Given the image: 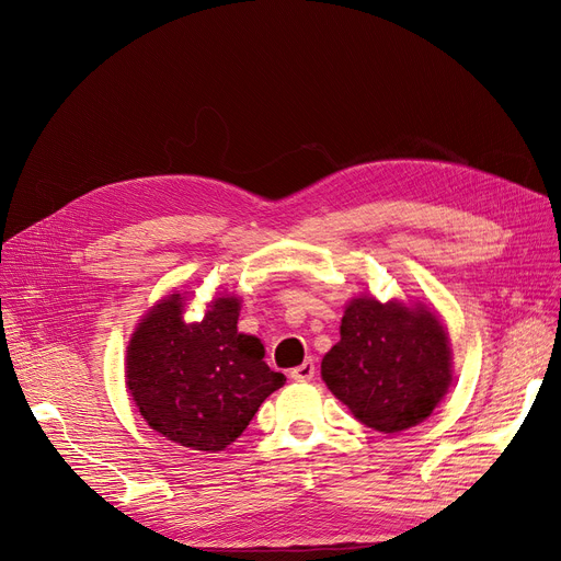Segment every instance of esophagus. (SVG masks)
Returning <instances> with one entry per match:
<instances>
[{
    "label": "esophagus",
    "mask_w": 561,
    "mask_h": 561,
    "mask_svg": "<svg viewBox=\"0 0 561 561\" xmlns=\"http://www.w3.org/2000/svg\"><path fill=\"white\" fill-rule=\"evenodd\" d=\"M313 375H316V364H313L311 359H307V362L300 364L298 368H293L288 377H290L293 381H311Z\"/></svg>",
    "instance_id": "1"
}]
</instances>
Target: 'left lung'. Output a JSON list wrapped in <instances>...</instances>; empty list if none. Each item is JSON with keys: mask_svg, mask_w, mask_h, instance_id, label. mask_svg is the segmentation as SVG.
<instances>
[{"mask_svg": "<svg viewBox=\"0 0 561 561\" xmlns=\"http://www.w3.org/2000/svg\"><path fill=\"white\" fill-rule=\"evenodd\" d=\"M320 370L366 427L402 432L423 423L450 387L448 334L425 307L357 298Z\"/></svg>", "mask_w": 561, "mask_h": 561, "instance_id": "1", "label": "left lung"}]
</instances>
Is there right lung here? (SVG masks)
<instances>
[{
  "label": "right lung",
  "mask_w": 561,
  "mask_h": 561,
  "mask_svg": "<svg viewBox=\"0 0 561 561\" xmlns=\"http://www.w3.org/2000/svg\"><path fill=\"white\" fill-rule=\"evenodd\" d=\"M239 309L236 298H218L202 322H184L176 293L131 336L129 393L147 425L184 448L225 450L286 381L263 362L261 341L239 334Z\"/></svg>",
  "instance_id": "add662e5"
}]
</instances>
